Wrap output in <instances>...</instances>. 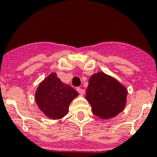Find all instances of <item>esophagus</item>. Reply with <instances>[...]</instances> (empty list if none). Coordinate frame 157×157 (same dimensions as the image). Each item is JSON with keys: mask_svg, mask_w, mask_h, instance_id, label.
Instances as JSON below:
<instances>
[{"mask_svg": "<svg viewBox=\"0 0 157 157\" xmlns=\"http://www.w3.org/2000/svg\"><path fill=\"white\" fill-rule=\"evenodd\" d=\"M77 92H78L80 94V95H83L84 92H85V90H84L83 89L80 88V87H77Z\"/></svg>", "mask_w": 157, "mask_h": 157, "instance_id": "obj_1", "label": "esophagus"}]
</instances>
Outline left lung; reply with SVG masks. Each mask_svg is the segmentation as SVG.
Segmentation results:
<instances>
[{
  "label": "left lung",
  "instance_id": "1",
  "mask_svg": "<svg viewBox=\"0 0 157 157\" xmlns=\"http://www.w3.org/2000/svg\"><path fill=\"white\" fill-rule=\"evenodd\" d=\"M127 90L117 80L99 72L89 80L86 98L92 113L98 117L109 119L116 117L126 105Z\"/></svg>",
  "mask_w": 157,
  "mask_h": 157
}]
</instances>
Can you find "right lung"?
I'll return each mask as SVG.
<instances>
[{"label":"right lung","mask_w":157,"mask_h":157,"mask_svg":"<svg viewBox=\"0 0 157 157\" xmlns=\"http://www.w3.org/2000/svg\"><path fill=\"white\" fill-rule=\"evenodd\" d=\"M77 95L74 89L62 83L56 74L52 73L39 85L35 100L46 116L58 120L67 114L71 101Z\"/></svg>","instance_id":"1"}]
</instances>
